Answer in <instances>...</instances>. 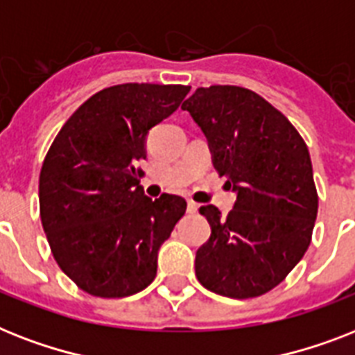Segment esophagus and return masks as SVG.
Masks as SVG:
<instances>
[{
    "instance_id": "obj_1",
    "label": "esophagus",
    "mask_w": 355,
    "mask_h": 355,
    "mask_svg": "<svg viewBox=\"0 0 355 355\" xmlns=\"http://www.w3.org/2000/svg\"><path fill=\"white\" fill-rule=\"evenodd\" d=\"M198 209H200V203H196V201H192V200L187 203V211L191 212V214L198 212Z\"/></svg>"
}]
</instances>
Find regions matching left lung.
Instances as JSON below:
<instances>
[{
	"label": "left lung",
	"mask_w": 355,
	"mask_h": 355,
	"mask_svg": "<svg viewBox=\"0 0 355 355\" xmlns=\"http://www.w3.org/2000/svg\"><path fill=\"white\" fill-rule=\"evenodd\" d=\"M181 107L236 192L225 218L214 205L200 209L211 238L196 253V277L223 297H260L288 277L311 242L319 196L308 146L277 107L245 87H198Z\"/></svg>",
	"instance_id": "obj_1"
}]
</instances>
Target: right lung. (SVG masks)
<instances>
[{
	"label": "right lung",
	"mask_w": 355,
	"mask_h": 355,
	"mask_svg": "<svg viewBox=\"0 0 355 355\" xmlns=\"http://www.w3.org/2000/svg\"><path fill=\"white\" fill-rule=\"evenodd\" d=\"M191 86L119 84L76 110L45 155L40 218L51 253L80 290L121 299L152 284L157 251L187 211L181 196H144L137 163L150 128Z\"/></svg>",
	"instance_id": "1"
}]
</instances>
